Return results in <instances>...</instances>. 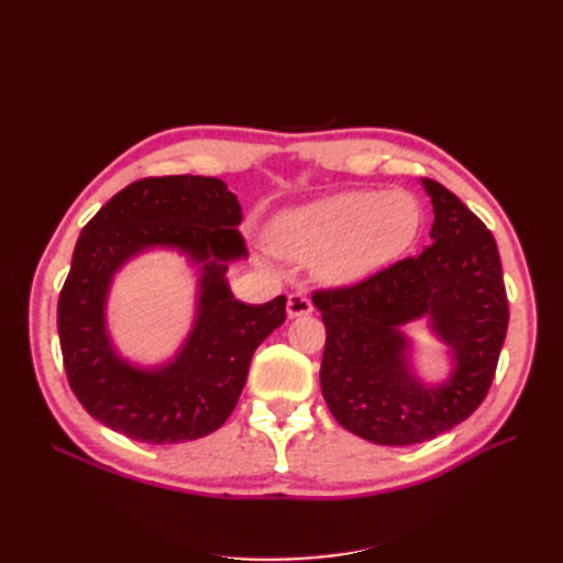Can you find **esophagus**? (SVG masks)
<instances>
[{
    "label": "esophagus",
    "mask_w": 563,
    "mask_h": 563,
    "mask_svg": "<svg viewBox=\"0 0 563 563\" xmlns=\"http://www.w3.org/2000/svg\"><path fill=\"white\" fill-rule=\"evenodd\" d=\"M312 310H314V308H312V300H310L308 296H305V294H291V296H288L286 312H288V317H291V319L310 314Z\"/></svg>",
    "instance_id": "34e87169"
}]
</instances>
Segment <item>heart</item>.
Segmentation results:
<instances>
[{"mask_svg":"<svg viewBox=\"0 0 563 563\" xmlns=\"http://www.w3.org/2000/svg\"><path fill=\"white\" fill-rule=\"evenodd\" d=\"M424 228L428 211L411 192H343L284 213L272 244L288 261L314 263L321 282L356 286L408 258Z\"/></svg>","mask_w":563,"mask_h":563,"instance_id":"obj_1","label":"heart"}]
</instances>
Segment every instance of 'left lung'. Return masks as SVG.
<instances>
[{"mask_svg":"<svg viewBox=\"0 0 563 563\" xmlns=\"http://www.w3.org/2000/svg\"><path fill=\"white\" fill-rule=\"evenodd\" d=\"M422 187L434 211L428 249L312 296L327 327L323 399L345 430L380 446L420 444L470 418L496 376L509 321L493 234L444 185L422 178ZM422 318L452 352L454 371L439 386L415 376L402 333Z\"/></svg>","mask_w":563,"mask_h":563,"instance_id":"left-lung-1","label":"left lung"}]
</instances>
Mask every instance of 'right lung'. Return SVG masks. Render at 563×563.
<instances>
[{
    "label": "right lung",
    "instance_id": "right-lung-1",
    "mask_svg": "<svg viewBox=\"0 0 563 563\" xmlns=\"http://www.w3.org/2000/svg\"><path fill=\"white\" fill-rule=\"evenodd\" d=\"M242 207L218 178L164 176L117 192L81 230L58 300L65 373L87 411L129 439L180 444L223 424L240 399L251 356L286 319V296L236 300L228 265L249 251ZM152 247H174L198 265L194 329L172 363L139 367L115 352L107 296L115 272Z\"/></svg>",
    "mask_w": 563,
    "mask_h": 563
}]
</instances>
